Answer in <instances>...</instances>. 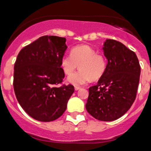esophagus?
I'll return each mask as SVG.
<instances>
[{"label":"esophagus","instance_id":"esophagus-1","mask_svg":"<svg viewBox=\"0 0 151 151\" xmlns=\"http://www.w3.org/2000/svg\"><path fill=\"white\" fill-rule=\"evenodd\" d=\"M80 89H81V87H80V86H75V87H74V90H79Z\"/></svg>","mask_w":151,"mask_h":151}]
</instances>
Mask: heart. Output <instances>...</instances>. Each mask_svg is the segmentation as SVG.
Segmentation results:
<instances>
[{
	"label": "heart",
	"instance_id": "obj_1",
	"mask_svg": "<svg viewBox=\"0 0 151 151\" xmlns=\"http://www.w3.org/2000/svg\"><path fill=\"white\" fill-rule=\"evenodd\" d=\"M61 68L66 75H71L78 65L81 70L68 77V83L80 86L93 81L99 79L106 69V59L103 55L99 54L93 48L81 45L74 47L70 55H64L60 61Z\"/></svg>",
	"mask_w": 151,
	"mask_h": 151
}]
</instances>
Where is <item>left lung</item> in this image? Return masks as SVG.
Instances as JSON below:
<instances>
[{"mask_svg": "<svg viewBox=\"0 0 151 151\" xmlns=\"http://www.w3.org/2000/svg\"><path fill=\"white\" fill-rule=\"evenodd\" d=\"M103 50L108 60L106 69L97 84L89 88L87 112L99 121L122 117L136 98L141 67L136 54L124 45L106 39Z\"/></svg>", "mask_w": 151, "mask_h": 151, "instance_id": "left-lung-1", "label": "left lung"}]
</instances>
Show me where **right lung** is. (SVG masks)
Wrapping results in <instances>:
<instances>
[{
  "label": "right lung",
  "instance_id": "right-lung-1",
  "mask_svg": "<svg viewBox=\"0 0 151 151\" xmlns=\"http://www.w3.org/2000/svg\"><path fill=\"white\" fill-rule=\"evenodd\" d=\"M65 42V38L42 36L22 48L16 60V97L25 112L38 121L58 119L74 92L70 84L55 86L65 77L60 61L68 48Z\"/></svg>",
  "mask_w": 151,
  "mask_h": 151
}]
</instances>
